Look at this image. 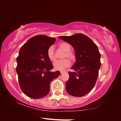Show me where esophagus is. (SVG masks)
Instances as JSON below:
<instances>
[{
    "mask_svg": "<svg viewBox=\"0 0 121 121\" xmlns=\"http://www.w3.org/2000/svg\"><path fill=\"white\" fill-rule=\"evenodd\" d=\"M64 72H65V71H63V70L60 71V74H63V73H64Z\"/></svg>",
    "mask_w": 121,
    "mask_h": 121,
    "instance_id": "esophagus-1",
    "label": "esophagus"
}]
</instances>
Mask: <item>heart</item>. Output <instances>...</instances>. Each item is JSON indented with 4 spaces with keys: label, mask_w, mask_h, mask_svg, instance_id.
Wrapping results in <instances>:
<instances>
[{
    "label": "heart",
    "mask_w": 121,
    "mask_h": 121,
    "mask_svg": "<svg viewBox=\"0 0 121 121\" xmlns=\"http://www.w3.org/2000/svg\"><path fill=\"white\" fill-rule=\"evenodd\" d=\"M59 46L60 48L64 52V53L62 56V58L65 59L56 62L53 64V67L56 70H61L70 66V62L69 59H67V58H68L72 62H74L75 60L76 57L75 54L72 51H70L71 46L69 43L67 42H61L59 44ZM47 56L51 61L52 62L56 61V58L55 53H54V46H51L48 49Z\"/></svg>",
    "instance_id": "heart-1"
}]
</instances>
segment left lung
Returning a JSON list of instances; mask_svg holds the SVG:
<instances>
[{
  "label": "left lung",
  "instance_id": "obj_1",
  "mask_svg": "<svg viewBox=\"0 0 121 121\" xmlns=\"http://www.w3.org/2000/svg\"><path fill=\"white\" fill-rule=\"evenodd\" d=\"M59 38L73 47L76 57L75 64L71 68L74 72H68L66 91L73 96H85L93 89L99 76L101 63L98 47L90 38L82 34Z\"/></svg>",
  "mask_w": 121,
  "mask_h": 121
}]
</instances>
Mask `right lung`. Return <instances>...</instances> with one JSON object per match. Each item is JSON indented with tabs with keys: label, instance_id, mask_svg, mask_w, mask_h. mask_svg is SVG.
<instances>
[{
	"label": "right lung",
	"instance_id": "1",
	"mask_svg": "<svg viewBox=\"0 0 121 121\" xmlns=\"http://www.w3.org/2000/svg\"><path fill=\"white\" fill-rule=\"evenodd\" d=\"M55 38L37 35L29 39L19 51L16 70L22 91L32 99L47 95L50 83L60 75L52 72L53 66L47 56V50L54 43Z\"/></svg>",
	"mask_w": 121,
	"mask_h": 121
}]
</instances>
